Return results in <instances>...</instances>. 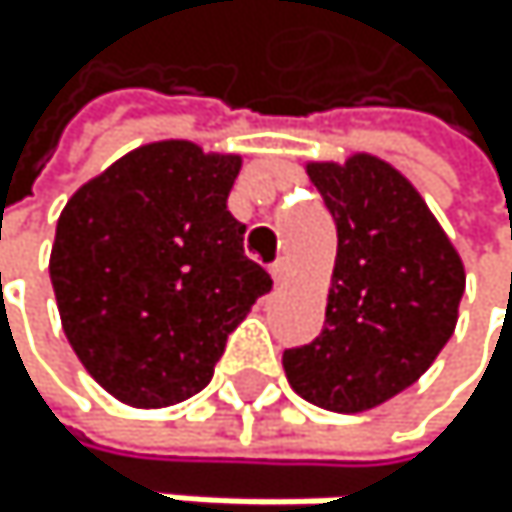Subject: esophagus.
<instances>
[{
  "label": "esophagus",
  "instance_id": "1",
  "mask_svg": "<svg viewBox=\"0 0 512 512\" xmlns=\"http://www.w3.org/2000/svg\"><path fill=\"white\" fill-rule=\"evenodd\" d=\"M270 273H273V279L282 285V282L288 279V273H291V264H288V258H276V261H273V267H270Z\"/></svg>",
  "mask_w": 512,
  "mask_h": 512
}]
</instances>
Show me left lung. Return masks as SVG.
Masks as SVG:
<instances>
[{"label":"left lung","mask_w":512,"mask_h":512,"mask_svg":"<svg viewBox=\"0 0 512 512\" xmlns=\"http://www.w3.org/2000/svg\"><path fill=\"white\" fill-rule=\"evenodd\" d=\"M338 227L319 338L282 353L294 393L365 411L415 384L448 344L464 294L455 245L396 168L375 156L310 165Z\"/></svg>","instance_id":"obj_1"}]
</instances>
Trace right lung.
<instances>
[{"mask_svg":"<svg viewBox=\"0 0 512 512\" xmlns=\"http://www.w3.org/2000/svg\"><path fill=\"white\" fill-rule=\"evenodd\" d=\"M239 165L187 141L147 144L61 211L48 273L64 334L88 375L134 408L208 387L233 328L273 288L227 211Z\"/></svg>","mask_w":512,"mask_h":512,"instance_id":"right-lung-1","label":"right lung"}]
</instances>
